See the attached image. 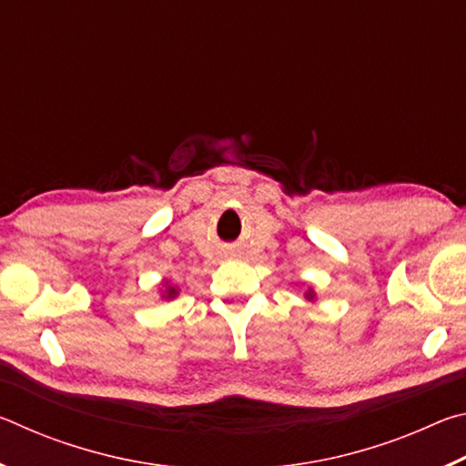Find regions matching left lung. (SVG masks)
<instances>
[{"mask_svg":"<svg viewBox=\"0 0 466 466\" xmlns=\"http://www.w3.org/2000/svg\"><path fill=\"white\" fill-rule=\"evenodd\" d=\"M306 299H314V291L312 289L306 291Z\"/></svg>","mask_w":466,"mask_h":466,"instance_id":"1","label":"left lung"}]
</instances>
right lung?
I'll list each match as a JSON object with an SVG mask.
<instances>
[{
  "instance_id": "obj_1",
  "label": "right lung",
  "mask_w": 466,
  "mask_h": 466,
  "mask_svg": "<svg viewBox=\"0 0 466 466\" xmlns=\"http://www.w3.org/2000/svg\"><path fill=\"white\" fill-rule=\"evenodd\" d=\"M178 294V291H177V288H167V291H164V298H167V299H170V298H175Z\"/></svg>"
}]
</instances>
